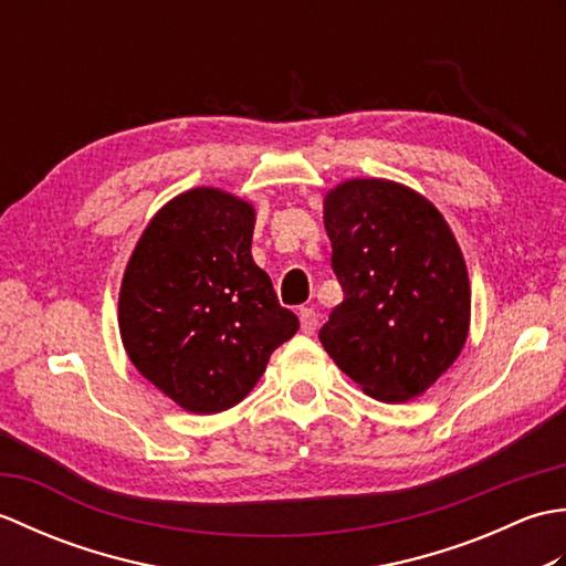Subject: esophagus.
<instances>
[{"instance_id": "34e87169", "label": "esophagus", "mask_w": 566, "mask_h": 566, "mask_svg": "<svg viewBox=\"0 0 566 566\" xmlns=\"http://www.w3.org/2000/svg\"><path fill=\"white\" fill-rule=\"evenodd\" d=\"M298 321H302V333L314 335L318 328V314L314 308H302L298 311Z\"/></svg>"}]
</instances>
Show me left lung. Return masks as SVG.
Segmentation results:
<instances>
[{"label": "left lung", "mask_w": 566, "mask_h": 566, "mask_svg": "<svg viewBox=\"0 0 566 566\" xmlns=\"http://www.w3.org/2000/svg\"><path fill=\"white\" fill-rule=\"evenodd\" d=\"M333 272L343 286L318 338L379 401L423 394L469 331V276L440 211L389 179H350L323 201Z\"/></svg>", "instance_id": "1"}]
</instances>
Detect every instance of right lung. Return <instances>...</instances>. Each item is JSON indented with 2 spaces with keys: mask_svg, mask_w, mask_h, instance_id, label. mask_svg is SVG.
I'll return each mask as SVG.
<instances>
[{
  "mask_svg": "<svg viewBox=\"0 0 566 566\" xmlns=\"http://www.w3.org/2000/svg\"><path fill=\"white\" fill-rule=\"evenodd\" d=\"M255 211L226 191L175 197L143 231L118 296L130 363L191 413L243 401L298 331L250 255Z\"/></svg>",
  "mask_w": 566,
  "mask_h": 566,
  "instance_id": "right-lung-1",
  "label": "right lung"
}]
</instances>
